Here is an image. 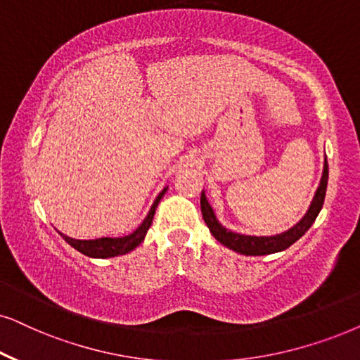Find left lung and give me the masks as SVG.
<instances>
[{
	"label": "left lung",
	"mask_w": 360,
	"mask_h": 360,
	"mask_svg": "<svg viewBox=\"0 0 360 360\" xmlns=\"http://www.w3.org/2000/svg\"><path fill=\"white\" fill-rule=\"evenodd\" d=\"M328 176H329V169H328V160H324V169H323V176H321L319 186H317L314 198L307 208L304 217L301 218L296 225L289 228V230L278 233V235H269V236H256V235H243V233H236L228 230L218 221L217 214H214L212 205L207 200V195H205V190L202 191V198H200V207H202V214L203 220L210 228V233L214 236V240L220 241L223 246L230 248L240 255L246 256H264L271 253H279V251H284L292 243H296L300 238L304 235V233L309 230L312 223L319 214L321 208H323L324 197H326V188H328Z\"/></svg>",
	"instance_id": "8db88e82"
}]
</instances>
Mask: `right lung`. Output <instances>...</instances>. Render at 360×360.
<instances>
[{"mask_svg":"<svg viewBox=\"0 0 360 360\" xmlns=\"http://www.w3.org/2000/svg\"><path fill=\"white\" fill-rule=\"evenodd\" d=\"M167 190H169V186H165V188L158 193L155 202L152 203L150 210H148L147 217L143 218V221L140 223L139 228H135L130 235L119 236V238L102 236V238H96V240H76V238L64 235V233H60V231H59V235L63 236L64 240H66V243H69L74 250H77L79 253L89 256V258L105 259V258H114V256L127 255V253H130V251H134L135 248H137L140 243L143 241L148 228H150V225H152L153 214H155L158 203H160L163 195L167 193Z\"/></svg>","mask_w":360,"mask_h":360,"instance_id":"add662e5","label":"right lung"}]
</instances>
